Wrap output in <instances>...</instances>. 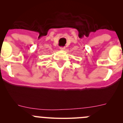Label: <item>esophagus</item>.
Returning a JSON list of instances; mask_svg holds the SVG:
<instances>
[{"mask_svg":"<svg viewBox=\"0 0 123 123\" xmlns=\"http://www.w3.org/2000/svg\"><path fill=\"white\" fill-rule=\"evenodd\" d=\"M59 49H60L61 50H64L65 49V47H60V48H59Z\"/></svg>","mask_w":123,"mask_h":123,"instance_id":"1","label":"esophagus"}]
</instances>
